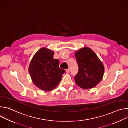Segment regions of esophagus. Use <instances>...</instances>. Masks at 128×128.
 <instances>
[{
	"label": "esophagus",
	"mask_w": 128,
	"mask_h": 128,
	"mask_svg": "<svg viewBox=\"0 0 128 128\" xmlns=\"http://www.w3.org/2000/svg\"><path fill=\"white\" fill-rule=\"evenodd\" d=\"M66 72L67 74H69V73L70 72V70H69V69H66Z\"/></svg>",
	"instance_id": "esophagus-1"
}]
</instances>
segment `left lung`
<instances>
[{
  "label": "left lung",
  "mask_w": 128,
  "mask_h": 128,
  "mask_svg": "<svg viewBox=\"0 0 128 128\" xmlns=\"http://www.w3.org/2000/svg\"><path fill=\"white\" fill-rule=\"evenodd\" d=\"M75 56L78 65V73L74 77L76 84L84 89L95 87L103 76L102 63L96 54L87 47L76 52Z\"/></svg>",
  "instance_id": "obj_1"
}]
</instances>
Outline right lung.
<instances>
[{"instance_id":"add662e5","label":"right lung","mask_w":128,"mask_h":128,"mask_svg":"<svg viewBox=\"0 0 128 128\" xmlns=\"http://www.w3.org/2000/svg\"><path fill=\"white\" fill-rule=\"evenodd\" d=\"M54 52L46 48H42L33 56L29 72L34 84L44 91H50L59 84L64 69L59 67L58 59H54Z\"/></svg>"}]
</instances>
